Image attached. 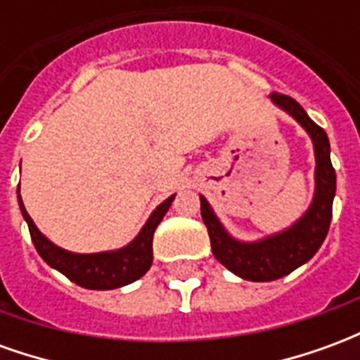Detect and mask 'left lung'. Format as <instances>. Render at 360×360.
<instances>
[{
	"mask_svg": "<svg viewBox=\"0 0 360 360\" xmlns=\"http://www.w3.org/2000/svg\"><path fill=\"white\" fill-rule=\"evenodd\" d=\"M268 98L276 108L293 117L312 141L316 165L314 195L309 208L295 224L281 231L255 241H241L227 231L210 202L200 195V214L208 227L214 257L235 276L249 281H274L307 264L328 235L335 196V172L330 160V141L324 129H320L293 98L278 92H271Z\"/></svg>",
	"mask_w": 360,
	"mask_h": 360,
	"instance_id": "1",
	"label": "left lung"
}]
</instances>
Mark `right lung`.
<instances>
[{"mask_svg": "<svg viewBox=\"0 0 360 360\" xmlns=\"http://www.w3.org/2000/svg\"><path fill=\"white\" fill-rule=\"evenodd\" d=\"M17 195H19L17 198H19L20 214L27 221L32 243L44 262L51 266L53 270L61 271L77 285L84 289H96V291H108V289L129 285L150 270L154 231L175 200V195H172L162 204H158L156 210H152L136 237L131 243H127L125 247L84 255V252H71V250L61 249L56 243H51L28 216L20 198V187L17 188Z\"/></svg>", "mask_w": 360, "mask_h": 360, "instance_id": "add662e5", "label": "right lung"}]
</instances>
